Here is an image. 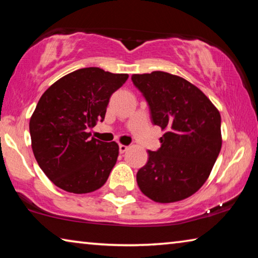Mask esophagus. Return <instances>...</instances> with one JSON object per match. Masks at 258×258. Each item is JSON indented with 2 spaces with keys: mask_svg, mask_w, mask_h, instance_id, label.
Returning <instances> with one entry per match:
<instances>
[{
  "mask_svg": "<svg viewBox=\"0 0 258 258\" xmlns=\"http://www.w3.org/2000/svg\"><path fill=\"white\" fill-rule=\"evenodd\" d=\"M128 149L127 146H124V145H119V152L120 154H124V152Z\"/></svg>",
  "mask_w": 258,
  "mask_h": 258,
  "instance_id": "1",
  "label": "esophagus"
}]
</instances>
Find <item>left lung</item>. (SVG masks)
<instances>
[{"label":"left lung","mask_w":258,"mask_h":258,"mask_svg":"<svg viewBox=\"0 0 258 258\" xmlns=\"http://www.w3.org/2000/svg\"><path fill=\"white\" fill-rule=\"evenodd\" d=\"M134 86L149 106L150 118L166 133L138 171L140 190L157 203H174L197 192L222 147L221 115L206 95L184 78L165 72L134 74Z\"/></svg>","instance_id":"8db88e82"}]
</instances>
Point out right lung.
Returning a JSON list of instances; mask_svg holds the SVG:
<instances>
[{
  "label": "right lung",
  "instance_id": "1",
  "mask_svg": "<svg viewBox=\"0 0 258 258\" xmlns=\"http://www.w3.org/2000/svg\"><path fill=\"white\" fill-rule=\"evenodd\" d=\"M127 78L98 67L82 68L43 93L29 121L32 148L42 171L60 189L89 194L108 180L118 145L91 138L89 130L103 121L109 99Z\"/></svg>",
  "mask_w": 258,
  "mask_h": 258
}]
</instances>
